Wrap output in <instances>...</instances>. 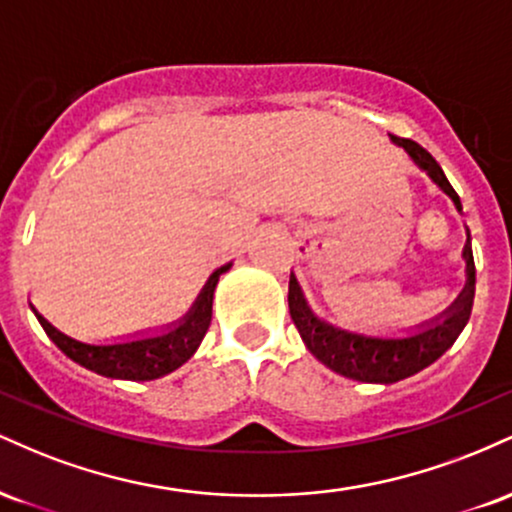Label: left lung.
<instances>
[{
    "instance_id": "left-lung-1",
    "label": "left lung",
    "mask_w": 512,
    "mask_h": 512,
    "mask_svg": "<svg viewBox=\"0 0 512 512\" xmlns=\"http://www.w3.org/2000/svg\"><path fill=\"white\" fill-rule=\"evenodd\" d=\"M390 142L399 146L409 161L414 163L421 173L431 178L433 185L450 197L452 207L457 214H462V202L457 192L445 178L443 168L433 158L424 146H419L411 139L390 137ZM467 231V243L462 248L464 260V289L460 296L452 301L448 308L440 310L431 320L419 322L414 327H404V330H385V332H370L358 330L351 325H339L332 322L330 317L320 315L310 305L305 296L301 281L291 272L289 279V310L293 325L298 327L305 349L313 354L322 366H327L334 373L344 375V378L358 380V383H378L392 385L399 380L409 378V375L419 373L438 361L445 351L455 344L460 332L467 325L469 315H472L474 303V255H472V238Z\"/></svg>"
}]
</instances>
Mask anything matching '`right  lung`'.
Here are the masks:
<instances>
[{
  "instance_id": "1",
  "label": "right lung",
  "mask_w": 512,
  "mask_h": 512,
  "mask_svg": "<svg viewBox=\"0 0 512 512\" xmlns=\"http://www.w3.org/2000/svg\"><path fill=\"white\" fill-rule=\"evenodd\" d=\"M231 267L233 262H226L223 267L211 272L207 284L197 293L192 308L180 320L168 322V325L156 327V330H142L127 334V337L108 339V342L76 339L57 325H52L33 303L31 310L43 325L45 334L57 344V349L79 366L113 380H134V383L156 380L178 370L182 363L195 356L211 325V303H214L216 284H219L221 274H226Z\"/></svg>"
}]
</instances>
